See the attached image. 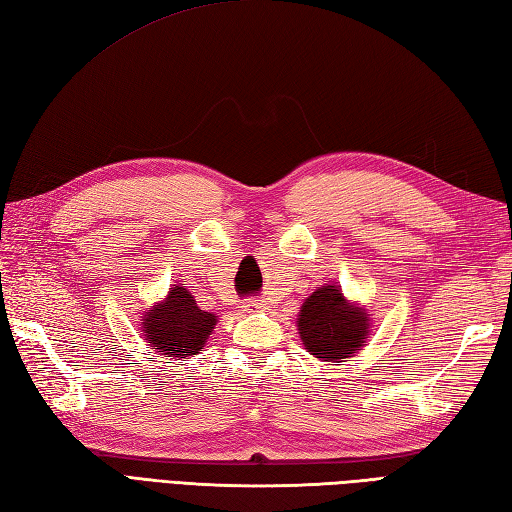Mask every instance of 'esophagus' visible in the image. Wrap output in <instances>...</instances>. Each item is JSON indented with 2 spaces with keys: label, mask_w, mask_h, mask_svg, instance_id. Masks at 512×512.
<instances>
[{
  "label": "esophagus",
  "mask_w": 512,
  "mask_h": 512,
  "mask_svg": "<svg viewBox=\"0 0 512 512\" xmlns=\"http://www.w3.org/2000/svg\"><path fill=\"white\" fill-rule=\"evenodd\" d=\"M268 310L266 301H246L244 303V312H264Z\"/></svg>",
  "instance_id": "esophagus-1"
}]
</instances>
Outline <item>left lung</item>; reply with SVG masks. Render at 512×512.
I'll return each mask as SVG.
<instances>
[{
    "label": "left lung",
    "mask_w": 512,
    "mask_h": 512,
    "mask_svg": "<svg viewBox=\"0 0 512 512\" xmlns=\"http://www.w3.org/2000/svg\"><path fill=\"white\" fill-rule=\"evenodd\" d=\"M296 329L307 353L320 362H347L371 338V314L349 301L336 283H325L303 301Z\"/></svg>",
    "instance_id": "8db88e82"
}]
</instances>
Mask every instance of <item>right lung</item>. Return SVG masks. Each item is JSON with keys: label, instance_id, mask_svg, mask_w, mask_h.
I'll list each match as a JSON object with an SVG mask.
<instances>
[{"label": "right lung", "instance_id": "1", "mask_svg": "<svg viewBox=\"0 0 512 512\" xmlns=\"http://www.w3.org/2000/svg\"><path fill=\"white\" fill-rule=\"evenodd\" d=\"M139 320L148 347L168 360L196 358L218 325V316L200 310L185 283H174L165 299L146 307Z\"/></svg>", "mask_w": 512, "mask_h": 512}]
</instances>
